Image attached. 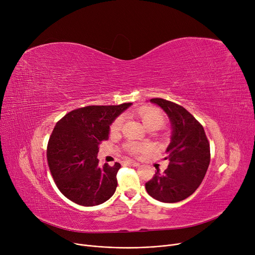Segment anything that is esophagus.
<instances>
[{
  "label": "esophagus",
  "instance_id": "obj_1",
  "mask_svg": "<svg viewBox=\"0 0 255 255\" xmlns=\"http://www.w3.org/2000/svg\"><path fill=\"white\" fill-rule=\"evenodd\" d=\"M124 163H126L127 165H130V166H139V163L135 162V161H131V160H127V161H125Z\"/></svg>",
  "mask_w": 255,
  "mask_h": 255
}]
</instances>
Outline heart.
I'll use <instances>...</instances> for the list:
<instances>
[{"label": "heart", "instance_id": "b5f03b06", "mask_svg": "<svg viewBox=\"0 0 255 255\" xmlns=\"http://www.w3.org/2000/svg\"><path fill=\"white\" fill-rule=\"evenodd\" d=\"M135 115L140 119L143 126L148 128H160L164 124V116L163 114L152 107H140V109L135 111ZM123 124V117H118L111 126V132L117 133L120 131L121 127ZM126 149L129 153L133 155H138L145 153L150 149V145L148 143H141V142H128L126 144Z\"/></svg>", "mask_w": 255, "mask_h": 255}]
</instances>
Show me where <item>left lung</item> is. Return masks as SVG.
Instances as JSON below:
<instances>
[{
    "instance_id": "left-lung-1",
    "label": "left lung",
    "mask_w": 255,
    "mask_h": 255,
    "mask_svg": "<svg viewBox=\"0 0 255 255\" xmlns=\"http://www.w3.org/2000/svg\"><path fill=\"white\" fill-rule=\"evenodd\" d=\"M151 103L167 115L171 125L170 143L166 148L168 167L155 172L145 183L150 196L162 203H178L190 196L203 182L210 164V143L204 127L183 106L161 98Z\"/></svg>"
}]
</instances>
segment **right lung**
I'll return each mask as SVG.
<instances>
[{
  "mask_svg": "<svg viewBox=\"0 0 255 255\" xmlns=\"http://www.w3.org/2000/svg\"><path fill=\"white\" fill-rule=\"evenodd\" d=\"M132 103L91 105L74 110L56 124L47 145V162L59 190L71 202L93 207L110 199L121 164L99 166V144L110 126Z\"/></svg>",
  "mask_w": 255,
  "mask_h": 255,
  "instance_id": "add662e5",
  "label": "right lung"
}]
</instances>
